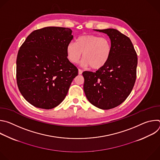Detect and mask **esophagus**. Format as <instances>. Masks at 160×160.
Masks as SVG:
<instances>
[{
    "instance_id": "34e87169",
    "label": "esophagus",
    "mask_w": 160,
    "mask_h": 160,
    "mask_svg": "<svg viewBox=\"0 0 160 160\" xmlns=\"http://www.w3.org/2000/svg\"><path fill=\"white\" fill-rule=\"evenodd\" d=\"M82 72H83V71H82V70L78 69V74H79V75H81V74L82 73Z\"/></svg>"
}]
</instances>
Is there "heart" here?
Here are the masks:
<instances>
[{
  "instance_id": "obj_1",
  "label": "heart",
  "mask_w": 160,
  "mask_h": 160,
  "mask_svg": "<svg viewBox=\"0 0 160 160\" xmlns=\"http://www.w3.org/2000/svg\"><path fill=\"white\" fill-rule=\"evenodd\" d=\"M83 52L82 64L98 70L109 60L111 45L109 39L95 35H85L77 38L76 43L71 42L66 47L68 59L72 63L79 61Z\"/></svg>"
}]
</instances>
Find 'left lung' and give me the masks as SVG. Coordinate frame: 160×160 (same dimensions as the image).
Listing matches in <instances>:
<instances>
[{"mask_svg": "<svg viewBox=\"0 0 160 160\" xmlns=\"http://www.w3.org/2000/svg\"><path fill=\"white\" fill-rule=\"evenodd\" d=\"M108 35L111 53L96 72L85 71L83 90L88 101L101 109L121 104L129 96L136 79L138 56L130 39L116 29L94 30Z\"/></svg>", "mask_w": 160, "mask_h": 160, "instance_id": "left-lung-1", "label": "left lung"}]
</instances>
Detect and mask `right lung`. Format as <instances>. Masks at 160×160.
Instances as JSON below:
<instances>
[{
  "label": "right lung",
  "mask_w": 160,
  "mask_h": 160,
  "mask_svg": "<svg viewBox=\"0 0 160 160\" xmlns=\"http://www.w3.org/2000/svg\"><path fill=\"white\" fill-rule=\"evenodd\" d=\"M70 28L49 27L32 32L16 59V79L21 95L35 107L49 109L65 98L78 69L67 58L73 38Z\"/></svg>",
  "instance_id": "add662e5"
}]
</instances>
